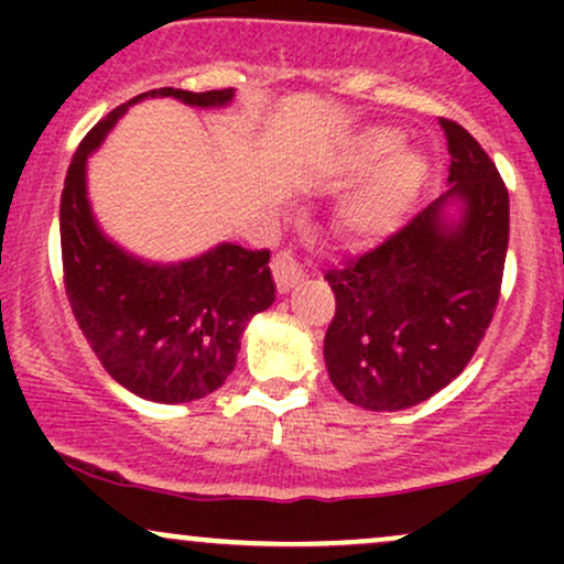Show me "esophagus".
I'll use <instances>...</instances> for the list:
<instances>
[{
    "mask_svg": "<svg viewBox=\"0 0 564 564\" xmlns=\"http://www.w3.org/2000/svg\"><path fill=\"white\" fill-rule=\"evenodd\" d=\"M270 268H273V278H275V286L278 291H283L286 294L289 289H294L296 283H300L302 278V264L296 262V257L291 254V251H278L273 257V262H270Z\"/></svg>",
    "mask_w": 564,
    "mask_h": 564,
    "instance_id": "esophagus-1",
    "label": "esophagus"
}]
</instances>
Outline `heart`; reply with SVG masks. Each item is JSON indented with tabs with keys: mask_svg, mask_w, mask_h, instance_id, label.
<instances>
[{
	"mask_svg": "<svg viewBox=\"0 0 564 564\" xmlns=\"http://www.w3.org/2000/svg\"><path fill=\"white\" fill-rule=\"evenodd\" d=\"M400 145H403V134L390 127L368 129L349 145L347 170L352 174L371 172L387 160L391 161L379 177L364 187L341 212V230L349 238L366 241V238L384 236L400 223V217L416 198L419 187L424 183L426 164L413 151L398 153Z\"/></svg>",
	"mask_w": 564,
	"mask_h": 564,
	"instance_id": "b5f03b06",
	"label": "heart"
}]
</instances>
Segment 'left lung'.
I'll return each instance as SVG.
<instances>
[{
    "mask_svg": "<svg viewBox=\"0 0 564 564\" xmlns=\"http://www.w3.org/2000/svg\"><path fill=\"white\" fill-rule=\"evenodd\" d=\"M453 187L373 249L323 273L334 291L323 355L349 403L403 411L448 387L485 339L501 296L509 191L462 124L440 119ZM458 197L465 217L444 223Z\"/></svg>",
    "mask_w": 564,
    "mask_h": 564,
    "instance_id": "1",
    "label": "left lung"
}]
</instances>
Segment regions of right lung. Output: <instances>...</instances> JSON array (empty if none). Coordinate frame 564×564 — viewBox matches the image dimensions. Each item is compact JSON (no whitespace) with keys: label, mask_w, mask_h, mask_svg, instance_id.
<instances>
[{"label":"right lung","mask_w":564,"mask_h":564,"mask_svg":"<svg viewBox=\"0 0 564 564\" xmlns=\"http://www.w3.org/2000/svg\"><path fill=\"white\" fill-rule=\"evenodd\" d=\"M148 95L209 108L225 106L232 89H151L89 129L61 196L63 286L84 339L121 387L153 403H191L230 377L246 323L275 302V283L268 249L223 243L191 262L145 264L97 230L84 183L87 156Z\"/></svg>","instance_id":"add662e5"}]
</instances>
